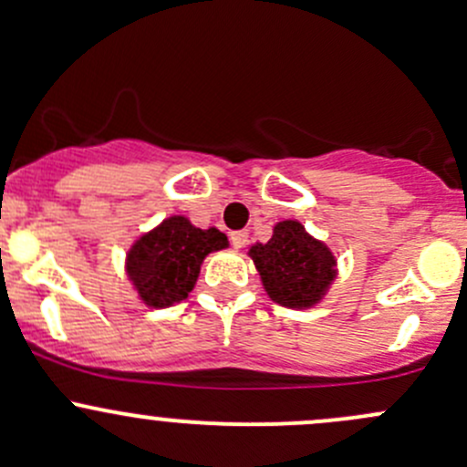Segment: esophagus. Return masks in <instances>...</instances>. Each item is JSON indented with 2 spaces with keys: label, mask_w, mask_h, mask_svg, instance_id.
<instances>
[{
  "label": "esophagus",
  "mask_w": 467,
  "mask_h": 467,
  "mask_svg": "<svg viewBox=\"0 0 467 467\" xmlns=\"http://www.w3.org/2000/svg\"><path fill=\"white\" fill-rule=\"evenodd\" d=\"M230 242H233L234 248H244L248 244V233L246 230H237V233L230 234Z\"/></svg>",
  "instance_id": "1"
}]
</instances>
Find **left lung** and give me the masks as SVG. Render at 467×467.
<instances>
[{"mask_svg":"<svg viewBox=\"0 0 467 467\" xmlns=\"http://www.w3.org/2000/svg\"><path fill=\"white\" fill-rule=\"evenodd\" d=\"M264 291L286 308H313L336 279L337 259L320 239L311 237L296 219L275 223L266 244L248 248Z\"/></svg>","mask_w":467,"mask_h":467,"instance_id":"1","label":"left lung"}]
</instances>
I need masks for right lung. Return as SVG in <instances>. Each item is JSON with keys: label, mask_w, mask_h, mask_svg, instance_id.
<instances>
[{"label": "right lung", "mask_w": 467, "mask_h": 467, "mask_svg": "<svg viewBox=\"0 0 467 467\" xmlns=\"http://www.w3.org/2000/svg\"><path fill=\"white\" fill-rule=\"evenodd\" d=\"M223 248H228V237L217 228L201 230L183 214H171L136 239L127 253L125 271L143 304L168 308L188 297L203 259Z\"/></svg>", "instance_id": "obj_1"}]
</instances>
